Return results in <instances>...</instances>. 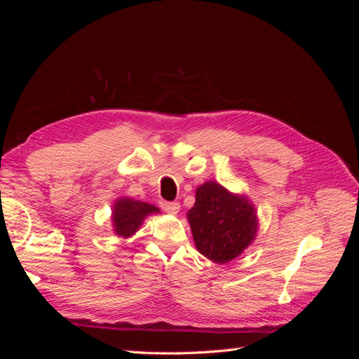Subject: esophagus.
Returning a JSON list of instances; mask_svg holds the SVG:
<instances>
[{"label": "esophagus", "mask_w": 359, "mask_h": 359, "mask_svg": "<svg viewBox=\"0 0 359 359\" xmlns=\"http://www.w3.org/2000/svg\"><path fill=\"white\" fill-rule=\"evenodd\" d=\"M161 210H165L169 214H177L180 211V203L178 202H168V201H160L158 202Z\"/></svg>", "instance_id": "obj_1"}]
</instances>
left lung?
Instances as JSON below:
<instances>
[{
	"instance_id": "1",
	"label": "left lung",
	"mask_w": 359,
	"mask_h": 359,
	"mask_svg": "<svg viewBox=\"0 0 359 359\" xmlns=\"http://www.w3.org/2000/svg\"><path fill=\"white\" fill-rule=\"evenodd\" d=\"M187 217L196 248L217 264L240 256L257 231L253 205L212 181L196 190V202Z\"/></svg>"
}]
</instances>
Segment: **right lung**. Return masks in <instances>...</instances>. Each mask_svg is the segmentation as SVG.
<instances>
[{
    "instance_id": "1",
    "label": "right lung",
    "mask_w": 359,
    "mask_h": 359,
    "mask_svg": "<svg viewBox=\"0 0 359 359\" xmlns=\"http://www.w3.org/2000/svg\"><path fill=\"white\" fill-rule=\"evenodd\" d=\"M153 212H158V208L154 205L133 199L116 201L112 214L116 235L124 238L133 235L139 229V226L142 224L145 217Z\"/></svg>"
}]
</instances>
